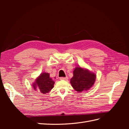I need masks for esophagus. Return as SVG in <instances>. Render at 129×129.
Instances as JSON below:
<instances>
[{
  "label": "esophagus",
  "instance_id": "34e87169",
  "mask_svg": "<svg viewBox=\"0 0 129 129\" xmlns=\"http://www.w3.org/2000/svg\"><path fill=\"white\" fill-rule=\"evenodd\" d=\"M60 80H68V77H61L60 78Z\"/></svg>",
  "mask_w": 129,
  "mask_h": 129
}]
</instances>
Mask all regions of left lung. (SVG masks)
<instances>
[{"mask_svg":"<svg viewBox=\"0 0 129 129\" xmlns=\"http://www.w3.org/2000/svg\"><path fill=\"white\" fill-rule=\"evenodd\" d=\"M95 80L96 75L94 73L90 72L87 69L77 67L73 72V77L71 80V83L76 91L82 92L90 88L94 84Z\"/></svg>","mask_w":129,"mask_h":129,"instance_id":"8db88e82","label":"left lung"}]
</instances>
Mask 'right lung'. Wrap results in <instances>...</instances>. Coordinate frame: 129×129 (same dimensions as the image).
<instances>
[{"mask_svg": "<svg viewBox=\"0 0 129 129\" xmlns=\"http://www.w3.org/2000/svg\"><path fill=\"white\" fill-rule=\"evenodd\" d=\"M54 83L53 80L49 77V73H43L37 78L33 87L36 90H38L41 92L46 93L53 89Z\"/></svg>", "mask_w": 129, "mask_h": 129, "instance_id": "right-lung-1", "label": "right lung"}]
</instances>
